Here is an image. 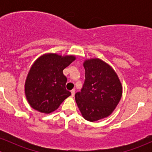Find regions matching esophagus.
Instances as JSON below:
<instances>
[{"mask_svg": "<svg viewBox=\"0 0 152 152\" xmlns=\"http://www.w3.org/2000/svg\"><path fill=\"white\" fill-rule=\"evenodd\" d=\"M74 95H75V90H74V89H73V90H71V96H72V97H73V96H74Z\"/></svg>", "mask_w": 152, "mask_h": 152, "instance_id": "obj_1", "label": "esophagus"}]
</instances>
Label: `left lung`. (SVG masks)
<instances>
[{"label":"left lung","instance_id":"left-lung-1","mask_svg":"<svg viewBox=\"0 0 152 152\" xmlns=\"http://www.w3.org/2000/svg\"><path fill=\"white\" fill-rule=\"evenodd\" d=\"M85 81L75 99L82 115L90 122L110 116L118 104L123 86L114 69L99 58L85 59Z\"/></svg>","mask_w":152,"mask_h":152}]
</instances>
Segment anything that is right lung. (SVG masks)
<instances>
[{"instance_id": "right-lung-1", "label": "right lung", "mask_w": 152, "mask_h": 152, "mask_svg": "<svg viewBox=\"0 0 152 152\" xmlns=\"http://www.w3.org/2000/svg\"><path fill=\"white\" fill-rule=\"evenodd\" d=\"M76 59L74 55L48 53L34 61L24 85L26 97L32 108L49 114L71 95L65 88L67 78L62 71Z\"/></svg>"}]
</instances>
